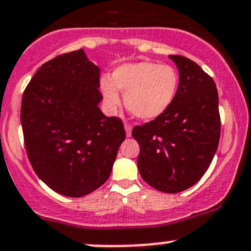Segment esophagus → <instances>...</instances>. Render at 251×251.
<instances>
[{
    "mask_svg": "<svg viewBox=\"0 0 251 251\" xmlns=\"http://www.w3.org/2000/svg\"><path fill=\"white\" fill-rule=\"evenodd\" d=\"M125 131H126V136L130 137L131 136V132H132V125L128 123L125 124Z\"/></svg>",
    "mask_w": 251,
    "mask_h": 251,
    "instance_id": "esophagus-1",
    "label": "esophagus"
}]
</instances>
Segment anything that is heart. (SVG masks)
I'll use <instances>...</instances> for the list:
<instances>
[{
    "instance_id": "heart-1",
    "label": "heart",
    "mask_w": 251,
    "mask_h": 251,
    "mask_svg": "<svg viewBox=\"0 0 251 251\" xmlns=\"http://www.w3.org/2000/svg\"><path fill=\"white\" fill-rule=\"evenodd\" d=\"M178 85V73L173 67L154 62L126 63L114 71L112 80L103 78L101 81L108 104H120L119 89L125 94L126 108L134 117L146 121L159 118L171 107Z\"/></svg>"
}]
</instances>
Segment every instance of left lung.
<instances>
[{
  "label": "left lung",
  "instance_id": "obj_1",
  "mask_svg": "<svg viewBox=\"0 0 251 251\" xmlns=\"http://www.w3.org/2000/svg\"><path fill=\"white\" fill-rule=\"evenodd\" d=\"M170 57L179 70L176 99L159 118L134 126L132 136L139 144L138 170L144 181L176 194L195 185L208 170L221 123L212 77L188 57Z\"/></svg>",
  "mask_w": 251,
  "mask_h": 251
}]
</instances>
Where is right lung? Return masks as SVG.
<instances>
[{
	"mask_svg": "<svg viewBox=\"0 0 251 251\" xmlns=\"http://www.w3.org/2000/svg\"><path fill=\"white\" fill-rule=\"evenodd\" d=\"M99 67L79 49L42 65L23 94L26 154L37 176L65 196L104 184L126 137L123 120L99 108Z\"/></svg>",
	"mask_w": 251,
	"mask_h": 251,
	"instance_id": "1",
	"label": "right lung"
}]
</instances>
